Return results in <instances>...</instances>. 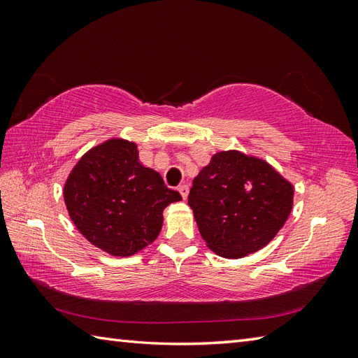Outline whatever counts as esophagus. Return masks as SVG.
Listing matches in <instances>:
<instances>
[{"label": "esophagus", "mask_w": 358, "mask_h": 358, "mask_svg": "<svg viewBox=\"0 0 358 358\" xmlns=\"http://www.w3.org/2000/svg\"><path fill=\"white\" fill-rule=\"evenodd\" d=\"M178 192H180L181 196H183V199L186 200L187 195H189V186H187V185H180V186H178Z\"/></svg>", "instance_id": "34e87169"}]
</instances>
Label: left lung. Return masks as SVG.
Returning <instances> with one entry per match:
<instances>
[{
	"label": "left lung",
	"mask_w": 358,
	"mask_h": 358,
	"mask_svg": "<svg viewBox=\"0 0 358 358\" xmlns=\"http://www.w3.org/2000/svg\"><path fill=\"white\" fill-rule=\"evenodd\" d=\"M187 203L208 248L241 258L264 248L283 227L294 186L262 158L222 150L194 178Z\"/></svg>",
	"instance_id": "1"
}]
</instances>
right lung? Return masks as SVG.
<instances>
[{
	"mask_svg": "<svg viewBox=\"0 0 358 358\" xmlns=\"http://www.w3.org/2000/svg\"><path fill=\"white\" fill-rule=\"evenodd\" d=\"M64 203L77 229L113 257H131L154 243L163 210L181 195L143 166L134 141L110 138L87 150L64 183Z\"/></svg>",
	"mask_w": 358,
	"mask_h": 358,
	"instance_id": "add662e5",
	"label": "right lung"
}]
</instances>
